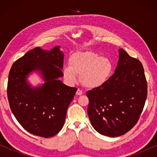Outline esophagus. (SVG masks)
I'll return each instance as SVG.
<instances>
[{
    "label": "esophagus",
    "instance_id": "34e87169",
    "mask_svg": "<svg viewBox=\"0 0 157 157\" xmlns=\"http://www.w3.org/2000/svg\"><path fill=\"white\" fill-rule=\"evenodd\" d=\"M76 95H78V96H81V95H82L83 94V91H81V89H77V91H76Z\"/></svg>",
    "mask_w": 157,
    "mask_h": 157
}]
</instances>
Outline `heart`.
Returning <instances> with one entry per match:
<instances>
[{
    "mask_svg": "<svg viewBox=\"0 0 157 157\" xmlns=\"http://www.w3.org/2000/svg\"><path fill=\"white\" fill-rule=\"evenodd\" d=\"M113 71V63L106 56H99L96 53H75L69 59V65L63 67V74L66 81L73 84L80 74L82 84L87 88L99 87L109 80Z\"/></svg>",
    "mask_w": 157,
    "mask_h": 157,
    "instance_id": "b5f03b06",
    "label": "heart"
}]
</instances>
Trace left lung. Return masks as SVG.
Returning <instances> with one entry per match:
<instances>
[{
    "label": "left lung",
    "instance_id": "left-lung-1",
    "mask_svg": "<svg viewBox=\"0 0 157 157\" xmlns=\"http://www.w3.org/2000/svg\"><path fill=\"white\" fill-rule=\"evenodd\" d=\"M86 95L88 114L96 132L110 137L126 134L137 123L147 99V83L142 64L120 48L114 74Z\"/></svg>",
    "mask_w": 157,
    "mask_h": 157
}]
</instances>
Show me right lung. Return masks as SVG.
<instances>
[{"label":"right lung","mask_w":157,"mask_h":157,"mask_svg":"<svg viewBox=\"0 0 157 157\" xmlns=\"http://www.w3.org/2000/svg\"><path fill=\"white\" fill-rule=\"evenodd\" d=\"M40 47L28 51L14 62L8 75V98L19 124L31 134L44 138L57 134L65 123L66 111L77 91L64 84L63 51ZM38 72L44 83L33 87L27 78Z\"/></svg>","instance_id":"1"}]
</instances>
